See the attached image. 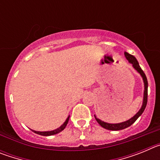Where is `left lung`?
I'll return each mask as SVG.
<instances>
[{"instance_id": "left-lung-1", "label": "left lung", "mask_w": 160, "mask_h": 160, "mask_svg": "<svg viewBox=\"0 0 160 160\" xmlns=\"http://www.w3.org/2000/svg\"><path fill=\"white\" fill-rule=\"evenodd\" d=\"M124 55H125L126 58L128 59V62H129L131 64H132V66L134 67L135 70L138 72L139 74L141 75L142 78V81H143L144 83V91H143V99H142V104L141 108L139 109V111L136 113V114L131 118L130 119L127 120L125 122H119V123H108V122H106L104 121H102L101 119L99 118H98L97 117L94 115L95 117V119L99 125L101 127H102L103 128H105L107 130H110V131H119V130H122L125 129V128H128L130 126L132 125L134 122L138 119V118L140 116L141 114H142V112L144 111L145 108H146L147 103H148V79H147L146 75H145V73L144 72L142 71V70L141 69V67L139 66V64H138V61L137 59L135 58L133 55L130 54V53H127V52H124Z\"/></svg>"}]
</instances>
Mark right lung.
<instances>
[{"label":"right lung","instance_id":"right-lung-1","mask_svg":"<svg viewBox=\"0 0 160 160\" xmlns=\"http://www.w3.org/2000/svg\"><path fill=\"white\" fill-rule=\"evenodd\" d=\"M69 118H70V115L68 116V118H66V120L64 122V123L62 124V126H60L58 128H57V129L53 130V131H33V130H32V131L34 133H36V134H38V135H43V136H49V135H56V134H58V133L61 132L62 131H63V130L65 129V128L66 127V125H67L68 122H69Z\"/></svg>","mask_w":160,"mask_h":160}]
</instances>
